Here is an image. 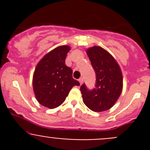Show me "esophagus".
Wrapping results in <instances>:
<instances>
[{"label": "esophagus", "mask_w": 150, "mask_h": 150, "mask_svg": "<svg viewBox=\"0 0 150 150\" xmlns=\"http://www.w3.org/2000/svg\"><path fill=\"white\" fill-rule=\"evenodd\" d=\"M78 81H79L80 83H81V84L83 83V78H79V80H78Z\"/></svg>", "instance_id": "esophagus-1"}]
</instances>
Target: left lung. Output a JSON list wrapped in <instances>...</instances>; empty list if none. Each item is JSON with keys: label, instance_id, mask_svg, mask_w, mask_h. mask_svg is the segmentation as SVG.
I'll use <instances>...</instances> for the list:
<instances>
[{"label": "left lung", "instance_id": "obj_1", "mask_svg": "<svg viewBox=\"0 0 150 150\" xmlns=\"http://www.w3.org/2000/svg\"><path fill=\"white\" fill-rule=\"evenodd\" d=\"M86 53L96 73V84L91 90L85 83L81 86L83 101L92 111H106L114 105L121 94V70L111 54L102 47H91Z\"/></svg>", "mask_w": 150, "mask_h": 150}]
</instances>
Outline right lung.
<instances>
[{
    "label": "right lung",
    "instance_id": "right-lung-1",
    "mask_svg": "<svg viewBox=\"0 0 150 150\" xmlns=\"http://www.w3.org/2000/svg\"><path fill=\"white\" fill-rule=\"evenodd\" d=\"M69 50L68 46L54 48L43 57L35 69L33 85L36 99L48 108L61 105L72 88L80 86L72 78V69L65 64Z\"/></svg>",
    "mask_w": 150,
    "mask_h": 150
}]
</instances>
